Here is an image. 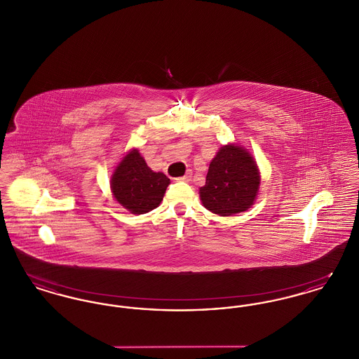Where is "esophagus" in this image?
I'll return each instance as SVG.
<instances>
[{
	"instance_id": "esophagus-1",
	"label": "esophagus",
	"mask_w": 359,
	"mask_h": 359,
	"mask_svg": "<svg viewBox=\"0 0 359 359\" xmlns=\"http://www.w3.org/2000/svg\"><path fill=\"white\" fill-rule=\"evenodd\" d=\"M176 180H177V182H189V180H191V173H187V175H184V176H180V177H177Z\"/></svg>"
}]
</instances>
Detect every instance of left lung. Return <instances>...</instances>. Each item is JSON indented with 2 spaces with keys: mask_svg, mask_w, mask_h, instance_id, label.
I'll return each instance as SVG.
<instances>
[{
  "mask_svg": "<svg viewBox=\"0 0 359 359\" xmlns=\"http://www.w3.org/2000/svg\"><path fill=\"white\" fill-rule=\"evenodd\" d=\"M258 187L256 161L248 151L230 144L222 147L210 163L205 184L199 194L207 210L230 217L253 205Z\"/></svg>",
  "mask_w": 359,
  "mask_h": 359,
  "instance_id": "obj_1",
  "label": "left lung"
}]
</instances>
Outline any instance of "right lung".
Segmentation results:
<instances>
[{"mask_svg":"<svg viewBox=\"0 0 359 359\" xmlns=\"http://www.w3.org/2000/svg\"><path fill=\"white\" fill-rule=\"evenodd\" d=\"M170 179L163 172H154L137 149L126 154L111 177V191L117 202L132 214L152 211L165 194Z\"/></svg>","mask_w":359,"mask_h":359,"instance_id":"add662e5","label":"right lung"}]
</instances>
